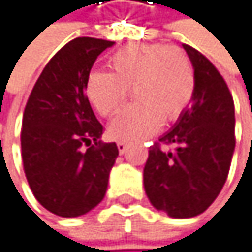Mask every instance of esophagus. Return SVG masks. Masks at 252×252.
Here are the masks:
<instances>
[{
	"label": "esophagus",
	"mask_w": 252,
	"mask_h": 252,
	"mask_svg": "<svg viewBox=\"0 0 252 252\" xmlns=\"http://www.w3.org/2000/svg\"><path fill=\"white\" fill-rule=\"evenodd\" d=\"M116 146H118L119 154H124L125 151H127V148H128V143H127V142H118Z\"/></svg>",
	"instance_id": "1"
}]
</instances>
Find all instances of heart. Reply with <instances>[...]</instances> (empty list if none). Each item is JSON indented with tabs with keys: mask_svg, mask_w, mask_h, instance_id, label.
Returning <instances> with one entry per match:
<instances>
[{
	"mask_svg": "<svg viewBox=\"0 0 252 252\" xmlns=\"http://www.w3.org/2000/svg\"><path fill=\"white\" fill-rule=\"evenodd\" d=\"M110 73L91 71L85 95L103 116L115 115L133 89L136 103L125 107L110 124V134L137 142L154 134L161 122L176 121L191 104L195 73L187 52L166 44H131L109 60Z\"/></svg>",
	"mask_w": 252,
	"mask_h": 252,
	"instance_id": "heart-1",
	"label": "heart"
}]
</instances>
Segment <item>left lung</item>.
Returning <instances> with one entry per match:
<instances>
[{
  "label": "left lung",
  "instance_id": "8db88e82",
  "mask_svg": "<svg viewBox=\"0 0 252 252\" xmlns=\"http://www.w3.org/2000/svg\"><path fill=\"white\" fill-rule=\"evenodd\" d=\"M195 73L191 106L155 143L143 169L151 205L172 218L203 214L222 189L235 152V104L225 80L199 50L182 44Z\"/></svg>",
  "mask_w": 252,
  "mask_h": 252
}]
</instances>
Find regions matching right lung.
<instances>
[{
    "instance_id": "1",
    "label": "right lung",
    "mask_w": 252,
    "mask_h": 252,
    "mask_svg": "<svg viewBox=\"0 0 252 252\" xmlns=\"http://www.w3.org/2000/svg\"><path fill=\"white\" fill-rule=\"evenodd\" d=\"M110 46L93 37L67 43L41 71L25 106V176L38 203L58 217L85 215L104 199L119 154L116 143L100 140L103 125L85 95L89 71Z\"/></svg>"
}]
</instances>
